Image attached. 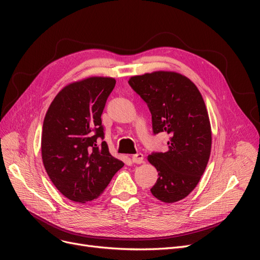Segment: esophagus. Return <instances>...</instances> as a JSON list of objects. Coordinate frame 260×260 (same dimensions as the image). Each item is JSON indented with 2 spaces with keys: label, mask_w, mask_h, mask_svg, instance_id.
Here are the masks:
<instances>
[{
  "label": "esophagus",
  "mask_w": 260,
  "mask_h": 260,
  "mask_svg": "<svg viewBox=\"0 0 260 260\" xmlns=\"http://www.w3.org/2000/svg\"><path fill=\"white\" fill-rule=\"evenodd\" d=\"M143 160H144V156H143V154L138 153V154H136V155H133V156H132V161L135 162V164H142V162H143Z\"/></svg>",
  "instance_id": "esophagus-1"
}]
</instances>
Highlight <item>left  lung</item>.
I'll use <instances>...</instances> for the list:
<instances>
[{"label": "left lung", "mask_w": 260, "mask_h": 260, "mask_svg": "<svg viewBox=\"0 0 260 260\" xmlns=\"http://www.w3.org/2000/svg\"><path fill=\"white\" fill-rule=\"evenodd\" d=\"M152 114L154 135H169L168 151L147 159L158 171L152 194L164 203L183 200L198 185L211 148L209 117L196 85L174 72H155L129 79Z\"/></svg>", "instance_id": "left-lung-1"}]
</instances>
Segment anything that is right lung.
<instances>
[{
    "label": "right lung",
    "instance_id": "1",
    "mask_svg": "<svg viewBox=\"0 0 260 260\" xmlns=\"http://www.w3.org/2000/svg\"><path fill=\"white\" fill-rule=\"evenodd\" d=\"M116 80L90 77L61 89L46 112L41 139L44 168L70 201L98 199L123 162L108 151L101 116Z\"/></svg>",
    "mask_w": 260,
    "mask_h": 260
}]
</instances>
